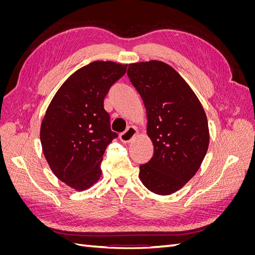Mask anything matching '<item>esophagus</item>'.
<instances>
[{
    "instance_id": "1",
    "label": "esophagus",
    "mask_w": 255,
    "mask_h": 255,
    "mask_svg": "<svg viewBox=\"0 0 255 255\" xmlns=\"http://www.w3.org/2000/svg\"><path fill=\"white\" fill-rule=\"evenodd\" d=\"M137 134V129L134 127H129L127 130L120 134V140L125 143H128L133 140V138Z\"/></svg>"
}]
</instances>
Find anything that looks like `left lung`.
<instances>
[{
    "mask_svg": "<svg viewBox=\"0 0 255 255\" xmlns=\"http://www.w3.org/2000/svg\"><path fill=\"white\" fill-rule=\"evenodd\" d=\"M128 76L142 98L154 145L152 158L139 166V177L154 194L170 195L196 174L205 156V112L188 84L163 61L130 64Z\"/></svg>",
    "mask_w": 255,
    "mask_h": 255,
    "instance_id": "1",
    "label": "left lung"
}]
</instances>
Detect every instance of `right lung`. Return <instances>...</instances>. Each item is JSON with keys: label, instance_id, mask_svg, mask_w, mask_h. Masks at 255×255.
<instances>
[{"label": "right lung", "instance_id": "add662e5", "mask_svg": "<svg viewBox=\"0 0 255 255\" xmlns=\"http://www.w3.org/2000/svg\"><path fill=\"white\" fill-rule=\"evenodd\" d=\"M127 65L92 61L74 72L50 103L41 123L45 159L58 179L83 190L102 173L103 154L118 134L111 129L104 98Z\"/></svg>", "mask_w": 255, "mask_h": 255}]
</instances>
